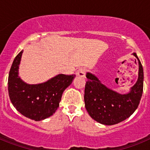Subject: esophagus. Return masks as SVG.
<instances>
[{
    "label": "esophagus",
    "instance_id": "34e87169",
    "mask_svg": "<svg viewBox=\"0 0 150 150\" xmlns=\"http://www.w3.org/2000/svg\"><path fill=\"white\" fill-rule=\"evenodd\" d=\"M76 75L79 76H85L86 75V69L85 68H79L77 71H76Z\"/></svg>",
    "mask_w": 150,
    "mask_h": 150
}]
</instances>
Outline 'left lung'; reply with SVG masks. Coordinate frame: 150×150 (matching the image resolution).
Listing matches in <instances>:
<instances>
[{
  "instance_id": "8db88e82",
  "label": "left lung",
  "mask_w": 150,
  "mask_h": 150,
  "mask_svg": "<svg viewBox=\"0 0 150 150\" xmlns=\"http://www.w3.org/2000/svg\"><path fill=\"white\" fill-rule=\"evenodd\" d=\"M138 60V79L128 94L117 93L107 88L95 75L87 73L84 100L87 112L93 120L107 125L124 121L134 113L140 104L144 88V70Z\"/></svg>"
}]
</instances>
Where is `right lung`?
Wrapping results in <instances>:
<instances>
[{"label":"right lung","instance_id":"obj_1","mask_svg":"<svg viewBox=\"0 0 150 150\" xmlns=\"http://www.w3.org/2000/svg\"><path fill=\"white\" fill-rule=\"evenodd\" d=\"M23 51L13 62L8 77V91L11 103L21 114L34 121L52 116L59 107L62 93L75 75L59 74L46 83L29 85L18 76V65Z\"/></svg>","mask_w":150,"mask_h":150}]
</instances>
